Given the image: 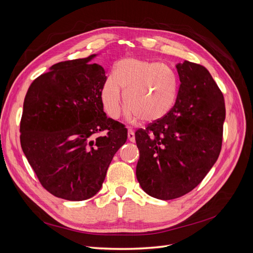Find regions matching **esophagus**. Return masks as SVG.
Returning a JSON list of instances; mask_svg holds the SVG:
<instances>
[{"label":"esophagus","mask_w":253,"mask_h":253,"mask_svg":"<svg viewBox=\"0 0 253 253\" xmlns=\"http://www.w3.org/2000/svg\"><path fill=\"white\" fill-rule=\"evenodd\" d=\"M127 139H128L129 141H132V142L135 141V134H134L133 129H131V128H129L128 132H127Z\"/></svg>","instance_id":"34e87169"}]
</instances>
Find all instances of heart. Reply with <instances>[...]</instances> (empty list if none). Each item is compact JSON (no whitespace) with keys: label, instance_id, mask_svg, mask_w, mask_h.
I'll list each match as a JSON object with an SVG mask.
<instances>
[{"label":"heart","instance_id":"1","mask_svg":"<svg viewBox=\"0 0 253 253\" xmlns=\"http://www.w3.org/2000/svg\"><path fill=\"white\" fill-rule=\"evenodd\" d=\"M132 118L151 124L165 117L174 106L179 91L177 76L170 67L139 58H125L115 65L101 88V100L110 116L122 112V99Z\"/></svg>","mask_w":253,"mask_h":253}]
</instances>
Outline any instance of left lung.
Here are the masks:
<instances>
[{
  "mask_svg": "<svg viewBox=\"0 0 253 253\" xmlns=\"http://www.w3.org/2000/svg\"><path fill=\"white\" fill-rule=\"evenodd\" d=\"M177 99L165 117L135 133L136 177L145 193L169 201L192 191L218 158L226 117L223 93L206 67L176 65Z\"/></svg>",
  "mask_w": 253,
  "mask_h": 253,
  "instance_id": "left-lung-1",
  "label": "left lung"
}]
</instances>
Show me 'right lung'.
<instances>
[{"label":"right lung","instance_id":"right-lung-1","mask_svg":"<svg viewBox=\"0 0 253 253\" xmlns=\"http://www.w3.org/2000/svg\"><path fill=\"white\" fill-rule=\"evenodd\" d=\"M87 58L59 62L30 84L23 104L21 147L44 189L85 201L101 189L127 129L103 112L104 68ZM108 130L105 136L95 134Z\"/></svg>","mask_w":253,"mask_h":253}]
</instances>
